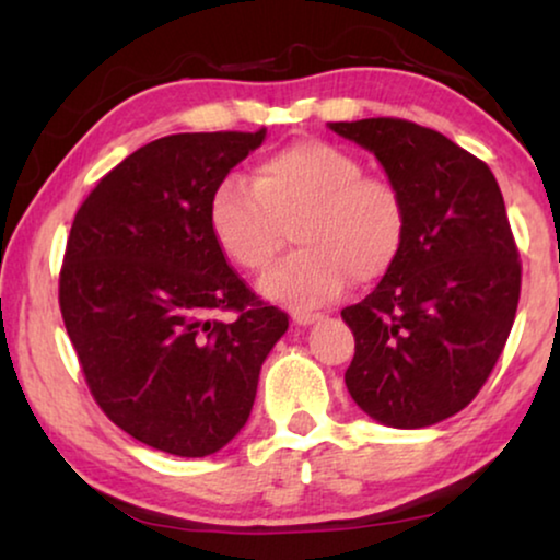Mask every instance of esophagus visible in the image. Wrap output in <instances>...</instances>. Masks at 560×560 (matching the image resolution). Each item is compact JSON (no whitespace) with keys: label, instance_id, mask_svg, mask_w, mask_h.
Segmentation results:
<instances>
[{"label":"esophagus","instance_id":"34e87169","mask_svg":"<svg viewBox=\"0 0 560 560\" xmlns=\"http://www.w3.org/2000/svg\"><path fill=\"white\" fill-rule=\"evenodd\" d=\"M324 316H320V313H308V311H295L293 313V324H298V326H311V324H316V320H320Z\"/></svg>","mask_w":560,"mask_h":560}]
</instances>
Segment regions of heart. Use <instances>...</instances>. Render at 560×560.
<instances>
[{
  "label": "heart",
  "instance_id": "heart-1",
  "mask_svg": "<svg viewBox=\"0 0 560 560\" xmlns=\"http://www.w3.org/2000/svg\"><path fill=\"white\" fill-rule=\"evenodd\" d=\"M209 226L219 249L247 272L267 270L293 226L298 249L265 275L262 293L313 308L334 301L351 278L366 285L393 270L408 206L393 178L364 173L349 150L303 140L259 160L252 183L226 175L211 196Z\"/></svg>",
  "mask_w": 560,
  "mask_h": 560
}]
</instances>
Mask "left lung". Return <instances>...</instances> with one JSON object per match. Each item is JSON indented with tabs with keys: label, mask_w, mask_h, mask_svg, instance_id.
I'll use <instances>...</instances> for the list:
<instances>
[{
	"label": "left lung",
	"mask_w": 560,
	"mask_h": 560,
	"mask_svg": "<svg viewBox=\"0 0 560 560\" xmlns=\"http://www.w3.org/2000/svg\"><path fill=\"white\" fill-rule=\"evenodd\" d=\"M328 127L374 152L408 206L395 267L341 311L357 341L343 382L380 423H441L485 387L517 313L523 267L502 190L487 163L416 121Z\"/></svg>",
	"instance_id": "8db88e82"
}]
</instances>
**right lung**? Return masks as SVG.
<instances>
[{
    "mask_svg": "<svg viewBox=\"0 0 560 560\" xmlns=\"http://www.w3.org/2000/svg\"><path fill=\"white\" fill-rule=\"evenodd\" d=\"M265 132L160 137L75 211L58 282L66 331L106 418L165 454L224 448L288 331L285 313L252 293L209 226L213 190ZM219 310L235 318L217 322Z\"/></svg>",
    "mask_w": 560,
    "mask_h": 560,
    "instance_id": "right-lung-1",
    "label": "right lung"
}]
</instances>
